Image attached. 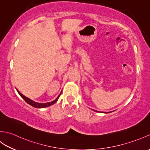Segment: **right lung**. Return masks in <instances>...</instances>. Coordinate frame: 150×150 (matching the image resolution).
Instances as JSON below:
<instances>
[{"label": "right lung", "instance_id": "obj_1", "mask_svg": "<svg viewBox=\"0 0 150 150\" xmlns=\"http://www.w3.org/2000/svg\"><path fill=\"white\" fill-rule=\"evenodd\" d=\"M17 92L18 93V94L21 95V96L23 98V99L26 102V103H28V104H29L30 105H31V106H32L33 107H35V108H46V107H47V106H51V105H52V104H53L54 103H55L57 101V100H58V98H59V97H60V94H61V93H60V94L59 95L58 97H57V98H56L55 100H54L53 101H52V102H50V103H36V102H35V101H33L32 100H31V99H30V98H28V97H25L24 95H22V93H21L20 92H19L17 90Z\"/></svg>", "mask_w": 150, "mask_h": 150}]
</instances>
